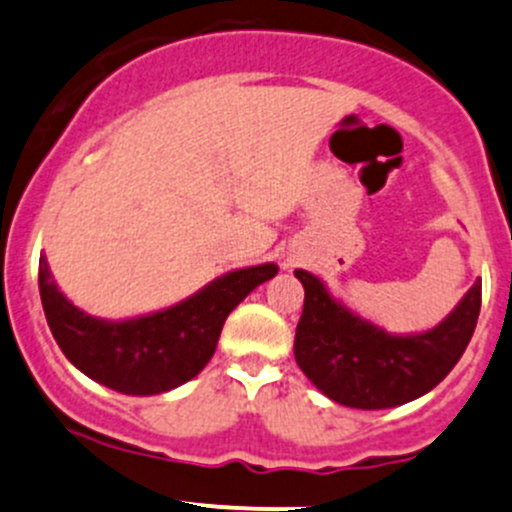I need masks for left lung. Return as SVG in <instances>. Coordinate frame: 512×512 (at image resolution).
I'll return each instance as SVG.
<instances>
[{
  "label": "left lung",
  "instance_id": "obj_1",
  "mask_svg": "<svg viewBox=\"0 0 512 512\" xmlns=\"http://www.w3.org/2000/svg\"><path fill=\"white\" fill-rule=\"evenodd\" d=\"M294 277L304 284L297 365L328 400L355 410H390L427 395L459 363L481 311L476 282L429 331L390 333L348 309L316 274L294 270Z\"/></svg>",
  "mask_w": 512,
  "mask_h": 512
}]
</instances>
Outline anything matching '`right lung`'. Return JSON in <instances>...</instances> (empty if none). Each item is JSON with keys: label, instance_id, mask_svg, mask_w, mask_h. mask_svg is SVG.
I'll use <instances>...</instances> for the list:
<instances>
[{"label": "right lung", "instance_id": "right-lung-1", "mask_svg": "<svg viewBox=\"0 0 512 512\" xmlns=\"http://www.w3.org/2000/svg\"><path fill=\"white\" fill-rule=\"evenodd\" d=\"M277 272L274 262L233 270L169 309L107 321L68 301L41 255L39 292L48 328L75 368L110 390L144 397L196 378L213 358L230 311Z\"/></svg>", "mask_w": 512, "mask_h": 512}]
</instances>
